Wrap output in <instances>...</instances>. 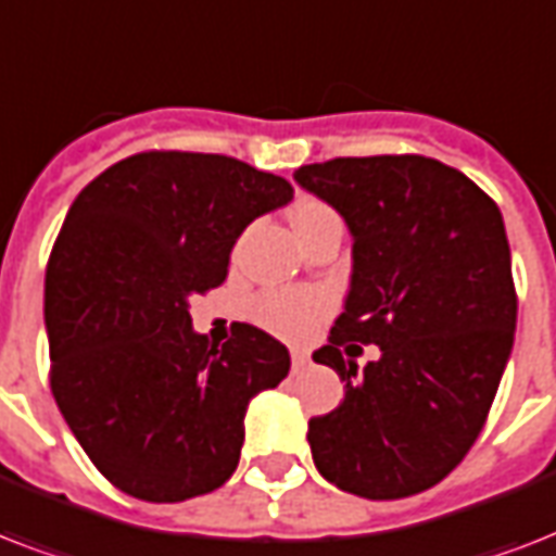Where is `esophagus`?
Instances as JSON below:
<instances>
[{"label":"esophagus","instance_id":"34e87169","mask_svg":"<svg viewBox=\"0 0 556 556\" xmlns=\"http://www.w3.org/2000/svg\"><path fill=\"white\" fill-rule=\"evenodd\" d=\"M308 364H312V361H308V355H305V352H300V349H294V352H291V369L303 371V369H308Z\"/></svg>","mask_w":556,"mask_h":556}]
</instances>
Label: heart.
<instances>
[{
	"label": "heart",
	"mask_w": 556,
	"mask_h": 556,
	"mask_svg": "<svg viewBox=\"0 0 556 556\" xmlns=\"http://www.w3.org/2000/svg\"><path fill=\"white\" fill-rule=\"evenodd\" d=\"M331 216L334 213L323 201L305 199L291 210V225L303 227ZM326 312L329 296L323 291H270L256 303V320L282 338H305Z\"/></svg>",
	"instance_id": "b5f03b06"
}]
</instances>
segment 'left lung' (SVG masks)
I'll list each match as a JSON object with an SVG mask.
<instances>
[{
  "label": "left lung",
  "mask_w": 556,
  "mask_h": 556,
  "mask_svg": "<svg viewBox=\"0 0 556 556\" xmlns=\"http://www.w3.org/2000/svg\"><path fill=\"white\" fill-rule=\"evenodd\" d=\"M294 181L352 233L343 314L314 352L346 380V395L308 421L314 465L366 500L427 491L479 439L514 349L517 291L500 207L465 173L424 155L305 164ZM355 342L381 349L364 370L342 357Z\"/></svg>",
  "instance_id": "8db88e82"
}]
</instances>
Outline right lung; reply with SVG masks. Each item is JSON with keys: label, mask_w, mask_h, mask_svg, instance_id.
<instances>
[{"label": "right lung", "mask_w": 556, "mask_h": 556, "mask_svg": "<svg viewBox=\"0 0 556 556\" xmlns=\"http://www.w3.org/2000/svg\"><path fill=\"white\" fill-rule=\"evenodd\" d=\"M294 199L286 178L204 152H141L74 199L46 270L51 392L100 473L143 502H185L233 476L253 395L288 349L239 323L192 329L190 296L225 282L236 239Z\"/></svg>", "instance_id": "add662e5"}]
</instances>
